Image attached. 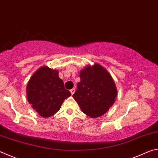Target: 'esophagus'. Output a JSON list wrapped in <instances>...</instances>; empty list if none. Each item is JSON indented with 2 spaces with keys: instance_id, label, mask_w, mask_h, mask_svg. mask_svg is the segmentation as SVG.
I'll list each match as a JSON object with an SVG mask.
<instances>
[{
  "instance_id": "1",
  "label": "esophagus",
  "mask_w": 158,
  "mask_h": 158,
  "mask_svg": "<svg viewBox=\"0 0 158 158\" xmlns=\"http://www.w3.org/2000/svg\"><path fill=\"white\" fill-rule=\"evenodd\" d=\"M74 92H75V89H73L70 90V93H71L72 95H73Z\"/></svg>"
}]
</instances>
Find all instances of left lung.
Instances as JSON below:
<instances>
[{
	"label": "left lung",
	"mask_w": 158,
	"mask_h": 158,
	"mask_svg": "<svg viewBox=\"0 0 158 158\" xmlns=\"http://www.w3.org/2000/svg\"><path fill=\"white\" fill-rule=\"evenodd\" d=\"M80 81L73 98L83 113L91 118L105 114L115 102L117 89L113 78L98 63L80 71Z\"/></svg>",
	"instance_id": "left-lung-1"
}]
</instances>
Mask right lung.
Instances as JSON below:
<instances>
[{"label": "right lung", "mask_w": 158, "mask_h": 158, "mask_svg": "<svg viewBox=\"0 0 158 158\" xmlns=\"http://www.w3.org/2000/svg\"><path fill=\"white\" fill-rule=\"evenodd\" d=\"M71 95L58 77V70L42 66L35 73L27 84L28 102L40 116L50 117L59 110L63 101Z\"/></svg>", "instance_id": "add662e5"}]
</instances>
